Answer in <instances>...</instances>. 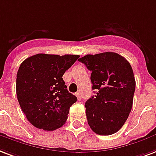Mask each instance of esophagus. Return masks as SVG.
I'll list each match as a JSON object with an SVG mask.
<instances>
[{
    "label": "esophagus",
    "mask_w": 156,
    "mask_h": 156,
    "mask_svg": "<svg viewBox=\"0 0 156 156\" xmlns=\"http://www.w3.org/2000/svg\"><path fill=\"white\" fill-rule=\"evenodd\" d=\"M76 97H77L78 101H81V99H82V96H81L80 92H77V93H76Z\"/></svg>",
    "instance_id": "obj_1"
}]
</instances>
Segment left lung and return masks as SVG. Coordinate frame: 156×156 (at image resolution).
Instances as JSON below:
<instances>
[{
    "label": "left lung",
    "instance_id": "8db88e82",
    "mask_svg": "<svg viewBox=\"0 0 156 156\" xmlns=\"http://www.w3.org/2000/svg\"><path fill=\"white\" fill-rule=\"evenodd\" d=\"M78 60L91 72L94 96L85 103L90 128L103 136L115 133L133 107L136 82L130 64L115 52L87 55Z\"/></svg>",
    "mask_w": 156,
    "mask_h": 156
}]
</instances>
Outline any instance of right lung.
Listing matches in <instances>:
<instances>
[{"label":"right lung","instance_id":"1","mask_svg":"<svg viewBox=\"0 0 156 156\" xmlns=\"http://www.w3.org/2000/svg\"><path fill=\"white\" fill-rule=\"evenodd\" d=\"M79 58L78 55L37 54L20 65L16 94L21 110L34 127L54 131L68 119L77 97L69 92L63 75Z\"/></svg>","mask_w":156,"mask_h":156}]
</instances>
